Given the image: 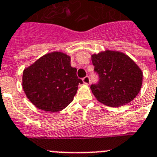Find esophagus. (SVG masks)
I'll use <instances>...</instances> for the list:
<instances>
[{
	"label": "esophagus",
	"mask_w": 157,
	"mask_h": 157,
	"mask_svg": "<svg viewBox=\"0 0 157 157\" xmlns=\"http://www.w3.org/2000/svg\"><path fill=\"white\" fill-rule=\"evenodd\" d=\"M83 82H84V84H88L89 83H90V77H89V76H86V77H84V78H83Z\"/></svg>",
	"instance_id": "esophagus-1"
}]
</instances>
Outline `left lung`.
<instances>
[{
	"mask_svg": "<svg viewBox=\"0 0 157 157\" xmlns=\"http://www.w3.org/2000/svg\"><path fill=\"white\" fill-rule=\"evenodd\" d=\"M98 80L91 85L100 102L118 107L128 104L140 91L142 70L132 59L121 52L106 51L91 56Z\"/></svg>",
	"mask_w": 157,
	"mask_h": 157,
	"instance_id": "left-lung-1",
	"label": "left lung"
}]
</instances>
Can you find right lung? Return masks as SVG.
I'll return each mask as SVG.
<instances>
[{
	"label": "right lung",
	"mask_w": 157,
	"mask_h": 157,
	"mask_svg": "<svg viewBox=\"0 0 157 157\" xmlns=\"http://www.w3.org/2000/svg\"><path fill=\"white\" fill-rule=\"evenodd\" d=\"M83 84L70 57L62 52L45 55L26 69L22 87L36 107L48 112H58L72 102L78 85Z\"/></svg>",
	"instance_id": "add662e5"
}]
</instances>
